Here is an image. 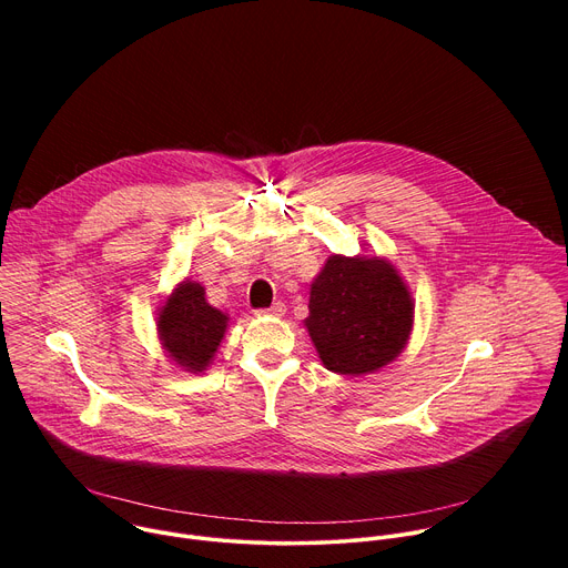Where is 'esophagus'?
Segmentation results:
<instances>
[{"label": "esophagus", "mask_w": 568, "mask_h": 568, "mask_svg": "<svg viewBox=\"0 0 568 568\" xmlns=\"http://www.w3.org/2000/svg\"><path fill=\"white\" fill-rule=\"evenodd\" d=\"M258 314H270V316H283L285 314V305L278 301L274 305H270L267 310H258Z\"/></svg>", "instance_id": "34e87169"}]
</instances>
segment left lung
I'll use <instances>...</instances> for the list:
<instances>
[{"label":"left lung","instance_id":"obj_1","mask_svg":"<svg viewBox=\"0 0 568 568\" xmlns=\"http://www.w3.org/2000/svg\"><path fill=\"white\" fill-rule=\"evenodd\" d=\"M305 328L328 371L373 373L407 346L414 301L386 258L331 256L310 285Z\"/></svg>","mask_w":568,"mask_h":568}]
</instances>
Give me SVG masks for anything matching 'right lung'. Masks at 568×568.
<instances>
[{
    "instance_id": "add662e5",
    "label": "right lung",
    "mask_w": 568,
    "mask_h": 568,
    "mask_svg": "<svg viewBox=\"0 0 568 568\" xmlns=\"http://www.w3.org/2000/svg\"><path fill=\"white\" fill-rule=\"evenodd\" d=\"M226 314L206 303L200 283L182 281L159 307V342L184 371L202 373L226 333Z\"/></svg>"
}]
</instances>
